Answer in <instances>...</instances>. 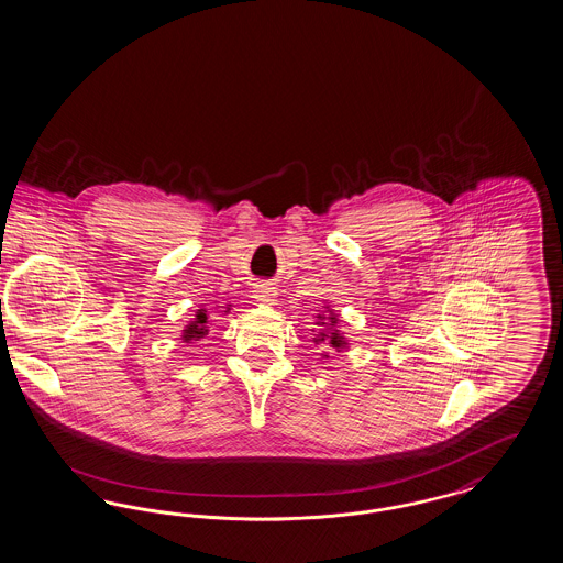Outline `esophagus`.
<instances>
[{"mask_svg":"<svg viewBox=\"0 0 563 563\" xmlns=\"http://www.w3.org/2000/svg\"><path fill=\"white\" fill-rule=\"evenodd\" d=\"M276 291H274V287L268 285V283H262V285H255V291H253V297L260 301V303H266V306H274L276 303Z\"/></svg>","mask_w":563,"mask_h":563,"instance_id":"obj_1","label":"esophagus"}]
</instances>
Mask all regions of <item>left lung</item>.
<instances>
[{"mask_svg":"<svg viewBox=\"0 0 563 563\" xmlns=\"http://www.w3.org/2000/svg\"><path fill=\"white\" fill-rule=\"evenodd\" d=\"M317 329H312L314 338L312 342L317 346L324 344L327 350H335V352H344L349 349V340L346 335L340 331V317L333 312L331 306H322L321 312H317L314 317ZM322 358H329V352H322Z\"/></svg>","mask_w":563,"mask_h":563,"instance_id":"8db88e82","label":"left lung"}]
</instances>
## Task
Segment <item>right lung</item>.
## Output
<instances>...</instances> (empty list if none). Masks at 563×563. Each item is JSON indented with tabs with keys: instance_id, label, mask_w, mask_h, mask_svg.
Listing matches in <instances>:
<instances>
[{
	"instance_id": "right-lung-1",
	"label": "right lung",
	"mask_w": 563,
	"mask_h": 563,
	"mask_svg": "<svg viewBox=\"0 0 563 563\" xmlns=\"http://www.w3.org/2000/svg\"><path fill=\"white\" fill-rule=\"evenodd\" d=\"M225 312H230V308ZM209 331H211V317H209L207 308H200V310H196L194 319L184 327L181 340H184V344H196V342L205 340L209 335Z\"/></svg>"
}]
</instances>
